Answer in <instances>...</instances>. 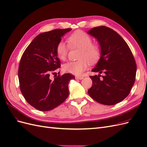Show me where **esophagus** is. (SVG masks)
Instances as JSON below:
<instances>
[{"mask_svg": "<svg viewBox=\"0 0 147 147\" xmlns=\"http://www.w3.org/2000/svg\"><path fill=\"white\" fill-rule=\"evenodd\" d=\"M75 78H76L77 80H82L83 78V77H82V76H76L75 77Z\"/></svg>", "mask_w": 147, "mask_h": 147, "instance_id": "1", "label": "esophagus"}]
</instances>
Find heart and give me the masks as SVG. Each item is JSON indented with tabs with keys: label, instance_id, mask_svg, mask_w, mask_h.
I'll return each instance as SVG.
<instances>
[{
	"label": "heart",
	"instance_id": "1",
	"mask_svg": "<svg viewBox=\"0 0 147 147\" xmlns=\"http://www.w3.org/2000/svg\"><path fill=\"white\" fill-rule=\"evenodd\" d=\"M67 42L70 47H77L81 48L78 58L76 61H70L63 66L64 72L80 75L88 69L90 63L94 64L101 55V48L99 43L92 42L90 35L82 30H77L71 34L67 38ZM69 47L63 41L57 44L56 53L57 56L61 60L66 59Z\"/></svg>",
	"mask_w": 147,
	"mask_h": 147
}]
</instances>
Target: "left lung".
I'll return each instance as SVG.
<instances>
[{"label":"left lung","instance_id":"8db88e82","mask_svg":"<svg viewBox=\"0 0 147 147\" xmlns=\"http://www.w3.org/2000/svg\"><path fill=\"white\" fill-rule=\"evenodd\" d=\"M88 33L95 37L101 48L99 61L92 72L104 76H90L92 85L88 91L100 104L112 105L123 100L134 85L137 65L127 43L115 30L106 26L91 29Z\"/></svg>","mask_w":147,"mask_h":147}]
</instances>
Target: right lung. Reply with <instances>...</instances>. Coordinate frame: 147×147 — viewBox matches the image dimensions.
Segmentation results:
<instances>
[{
    "instance_id": "obj_1",
    "label": "right lung",
    "mask_w": 147,
    "mask_h": 147,
    "mask_svg": "<svg viewBox=\"0 0 147 147\" xmlns=\"http://www.w3.org/2000/svg\"><path fill=\"white\" fill-rule=\"evenodd\" d=\"M71 29H56L40 34L26 48L20 62L18 78L24 99L40 111L57 107L67 98L68 84L75 78L70 74L50 75L60 68L56 47L61 37Z\"/></svg>"
}]
</instances>
